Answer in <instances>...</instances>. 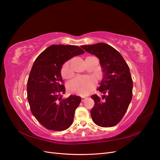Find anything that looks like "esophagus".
Returning a JSON list of instances; mask_svg holds the SVG:
<instances>
[{
	"instance_id": "34e87169",
	"label": "esophagus",
	"mask_w": 160,
	"mask_h": 160,
	"mask_svg": "<svg viewBox=\"0 0 160 160\" xmlns=\"http://www.w3.org/2000/svg\"><path fill=\"white\" fill-rule=\"evenodd\" d=\"M86 99H87V98H85V97H82L81 98V101H83H83H85Z\"/></svg>"
}]
</instances>
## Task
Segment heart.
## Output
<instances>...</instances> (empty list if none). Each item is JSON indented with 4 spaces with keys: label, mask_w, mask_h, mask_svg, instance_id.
Wrapping results in <instances>:
<instances>
[{
    "label": "heart",
    "mask_w": 160,
    "mask_h": 160,
    "mask_svg": "<svg viewBox=\"0 0 160 160\" xmlns=\"http://www.w3.org/2000/svg\"><path fill=\"white\" fill-rule=\"evenodd\" d=\"M61 74L65 78H69L71 76L70 61L65 62L62 66ZM96 84V79L93 77L78 76L68 83V89L77 95L85 96L89 95L95 89Z\"/></svg>",
    "instance_id": "heart-1"
}]
</instances>
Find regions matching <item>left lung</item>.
<instances>
[{"label":"left lung","mask_w":160,"mask_h":160,"mask_svg":"<svg viewBox=\"0 0 160 160\" xmlns=\"http://www.w3.org/2000/svg\"><path fill=\"white\" fill-rule=\"evenodd\" d=\"M81 47L99 59L103 77L98 90L107 94L103 96L104 100L96 94L91 95L95 102L91 110L92 119L99 126L113 127L122 120L132 98L133 81L129 66L117 50L105 43Z\"/></svg>","instance_id":"left-lung-1"}]
</instances>
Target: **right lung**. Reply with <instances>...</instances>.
<instances>
[{"label":"right lung","instance_id":"obj_1","mask_svg":"<svg viewBox=\"0 0 160 160\" xmlns=\"http://www.w3.org/2000/svg\"><path fill=\"white\" fill-rule=\"evenodd\" d=\"M84 52L76 45H52L34 62L27 81V99L32 115L47 129L63 131L72 123L81 98L62 99L65 88L61 70L65 62Z\"/></svg>","mask_w":160,"mask_h":160}]
</instances>
